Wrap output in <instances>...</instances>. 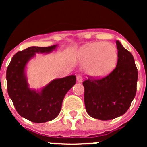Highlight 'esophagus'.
I'll return each mask as SVG.
<instances>
[{"instance_id": "34e87169", "label": "esophagus", "mask_w": 147, "mask_h": 147, "mask_svg": "<svg viewBox=\"0 0 147 147\" xmlns=\"http://www.w3.org/2000/svg\"><path fill=\"white\" fill-rule=\"evenodd\" d=\"M76 81H77L78 82H82V76L80 74L77 75V76H76Z\"/></svg>"}]
</instances>
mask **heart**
I'll list each match as a JSON object with an SVG mask.
<instances>
[{
    "label": "heart",
    "mask_w": 147,
    "mask_h": 147,
    "mask_svg": "<svg viewBox=\"0 0 147 147\" xmlns=\"http://www.w3.org/2000/svg\"><path fill=\"white\" fill-rule=\"evenodd\" d=\"M81 59L88 74L104 77L110 74L117 64V50L111 43L93 42L83 48Z\"/></svg>",
    "instance_id": "1"
}]
</instances>
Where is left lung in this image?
<instances>
[{
	"instance_id": "8db88e82",
	"label": "left lung",
	"mask_w": 147,
	"mask_h": 147,
	"mask_svg": "<svg viewBox=\"0 0 147 147\" xmlns=\"http://www.w3.org/2000/svg\"><path fill=\"white\" fill-rule=\"evenodd\" d=\"M118 62L115 69L102 79L89 77L83 82L85 109L99 120H111L124 115L136 96L138 70L134 58L116 41Z\"/></svg>"
}]
</instances>
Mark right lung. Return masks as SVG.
I'll list each match as a JSON object with an SVG mask.
<instances>
[{
    "mask_svg": "<svg viewBox=\"0 0 147 147\" xmlns=\"http://www.w3.org/2000/svg\"><path fill=\"white\" fill-rule=\"evenodd\" d=\"M32 46L14 55L6 70L7 91L17 112L34 123H43L55 119L61 110L67 92L76 84V76L71 75L51 82L41 91L28 88L25 67L35 53H49L56 49Z\"/></svg>",
    "mask_w": 147,
    "mask_h": 147,
    "instance_id": "right-lung-1",
    "label": "right lung"
}]
</instances>
